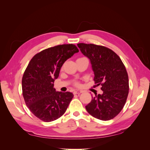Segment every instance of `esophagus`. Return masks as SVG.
Returning a JSON list of instances; mask_svg holds the SVG:
<instances>
[{
    "label": "esophagus",
    "mask_w": 150,
    "mask_h": 150,
    "mask_svg": "<svg viewBox=\"0 0 150 150\" xmlns=\"http://www.w3.org/2000/svg\"><path fill=\"white\" fill-rule=\"evenodd\" d=\"M83 91H80V90H76L74 91V94H80L81 93H83Z\"/></svg>",
    "instance_id": "esophagus-1"
}]
</instances>
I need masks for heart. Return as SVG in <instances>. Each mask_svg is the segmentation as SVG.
I'll return each mask as SVG.
<instances>
[{
	"mask_svg": "<svg viewBox=\"0 0 150 150\" xmlns=\"http://www.w3.org/2000/svg\"><path fill=\"white\" fill-rule=\"evenodd\" d=\"M76 85H77V86H79V83H76Z\"/></svg>",
	"mask_w": 150,
	"mask_h": 150,
	"instance_id": "obj_1",
	"label": "heart"
}]
</instances>
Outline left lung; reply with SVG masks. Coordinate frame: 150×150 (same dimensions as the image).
Wrapping results in <instances>:
<instances>
[{
    "label": "left lung",
    "instance_id": "left-lung-1",
    "mask_svg": "<svg viewBox=\"0 0 150 150\" xmlns=\"http://www.w3.org/2000/svg\"><path fill=\"white\" fill-rule=\"evenodd\" d=\"M81 52L91 61L94 81L103 94L92 97L86 109L93 117L103 121L114 118L123 108L129 93V80L120 57L111 49L93 44H78Z\"/></svg>",
    "mask_w": 150,
    "mask_h": 150
}]
</instances>
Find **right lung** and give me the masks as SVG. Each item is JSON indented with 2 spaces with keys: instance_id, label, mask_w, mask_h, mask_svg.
<instances>
[{
  "instance_id": "1",
  "label": "right lung",
  "mask_w": 150,
  "mask_h": 150,
  "mask_svg": "<svg viewBox=\"0 0 150 150\" xmlns=\"http://www.w3.org/2000/svg\"><path fill=\"white\" fill-rule=\"evenodd\" d=\"M79 50L74 44L44 49L32 58L22 79L27 106L40 120L51 122L64 114L73 98L72 93L56 91L54 83L62 66Z\"/></svg>"
}]
</instances>
